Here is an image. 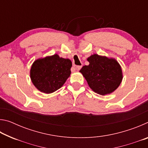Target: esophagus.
<instances>
[{
	"mask_svg": "<svg viewBox=\"0 0 148 148\" xmlns=\"http://www.w3.org/2000/svg\"><path fill=\"white\" fill-rule=\"evenodd\" d=\"M82 66H79L78 65V66H76V69L77 70V71H79V70L82 69Z\"/></svg>",
	"mask_w": 148,
	"mask_h": 148,
	"instance_id": "34e87169",
	"label": "esophagus"
}]
</instances>
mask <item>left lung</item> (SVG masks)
Masks as SVG:
<instances>
[{"instance_id":"8db88e82","label":"left lung","mask_w":148,"mask_h":148,"mask_svg":"<svg viewBox=\"0 0 148 148\" xmlns=\"http://www.w3.org/2000/svg\"><path fill=\"white\" fill-rule=\"evenodd\" d=\"M89 64L79 72L92 91L104 95L114 91L122 81V71L116 60L94 54L87 59Z\"/></svg>"}]
</instances>
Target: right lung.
Here are the masks:
<instances>
[{"instance_id":"add662e5","label":"right lung","mask_w":148,"mask_h":148,"mask_svg":"<svg viewBox=\"0 0 148 148\" xmlns=\"http://www.w3.org/2000/svg\"><path fill=\"white\" fill-rule=\"evenodd\" d=\"M72 62L58 55L36 60L31 69V78L34 86L41 92L51 93L63 86L71 75Z\"/></svg>"}]
</instances>
